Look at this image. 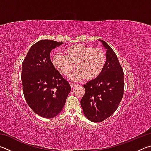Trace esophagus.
<instances>
[{
    "label": "esophagus",
    "instance_id": "1",
    "mask_svg": "<svg viewBox=\"0 0 151 151\" xmlns=\"http://www.w3.org/2000/svg\"><path fill=\"white\" fill-rule=\"evenodd\" d=\"M70 85L71 86V88H74V87H75V86L77 85H76V84H74V83H70Z\"/></svg>",
    "mask_w": 151,
    "mask_h": 151
}]
</instances>
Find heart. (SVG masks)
<instances>
[{"instance_id":"obj_1","label":"heart","mask_w":151,"mask_h":151,"mask_svg":"<svg viewBox=\"0 0 151 151\" xmlns=\"http://www.w3.org/2000/svg\"><path fill=\"white\" fill-rule=\"evenodd\" d=\"M52 63L61 75L67 76L76 68L69 76L71 81L94 80L101 75L106 63V55L101 48L85 45H74L65 50V55L55 53Z\"/></svg>"}]
</instances>
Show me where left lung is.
<instances>
[{
  "label": "left lung",
  "mask_w": 151,
  "mask_h": 151,
  "mask_svg": "<svg viewBox=\"0 0 151 151\" xmlns=\"http://www.w3.org/2000/svg\"><path fill=\"white\" fill-rule=\"evenodd\" d=\"M106 49V63L98 77L84 85L85 93L81 101L83 114L94 122L103 121L111 116L122 99L124 73L115 52L103 40Z\"/></svg>",
  "instance_id": "1"
}]
</instances>
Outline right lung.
Listing matches in <instances>:
<instances>
[{"label": "right lung", "mask_w": 151, "mask_h": 151, "mask_svg": "<svg viewBox=\"0 0 151 151\" xmlns=\"http://www.w3.org/2000/svg\"><path fill=\"white\" fill-rule=\"evenodd\" d=\"M63 42L40 40L33 45L22 64L24 98L36 114L46 119L57 116L65 106L71 88L56 70L50 53Z\"/></svg>", "instance_id": "add662e5"}]
</instances>
